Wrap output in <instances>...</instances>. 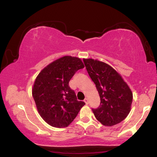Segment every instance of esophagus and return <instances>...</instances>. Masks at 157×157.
<instances>
[{
	"instance_id": "obj_1",
	"label": "esophagus",
	"mask_w": 157,
	"mask_h": 157,
	"mask_svg": "<svg viewBox=\"0 0 157 157\" xmlns=\"http://www.w3.org/2000/svg\"><path fill=\"white\" fill-rule=\"evenodd\" d=\"M84 102L86 103V104H88V103H89V100H88V98H85V99H84Z\"/></svg>"
}]
</instances>
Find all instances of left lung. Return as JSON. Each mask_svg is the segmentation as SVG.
<instances>
[{
  "mask_svg": "<svg viewBox=\"0 0 157 157\" xmlns=\"http://www.w3.org/2000/svg\"><path fill=\"white\" fill-rule=\"evenodd\" d=\"M83 62L101 98L100 105L92 109L95 117L105 126L121 123L130 112L133 96L130 87L107 63L92 59H83Z\"/></svg>",
  "mask_w": 157,
  "mask_h": 157,
  "instance_id": "1",
  "label": "left lung"
}]
</instances>
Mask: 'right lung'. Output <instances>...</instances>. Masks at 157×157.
Listing matches in <instances>:
<instances>
[{
	"label": "right lung",
	"mask_w": 157,
	"mask_h": 157,
	"mask_svg": "<svg viewBox=\"0 0 157 157\" xmlns=\"http://www.w3.org/2000/svg\"><path fill=\"white\" fill-rule=\"evenodd\" d=\"M84 67L79 58L65 56L54 60L36 78L32 96L40 117L55 128H65L75 119L85 104L77 100L69 82Z\"/></svg>",
	"instance_id": "1"
}]
</instances>
